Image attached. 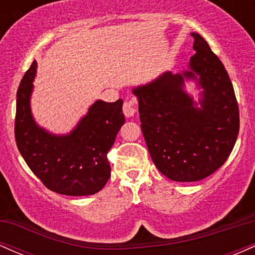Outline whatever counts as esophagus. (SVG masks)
<instances>
[{"label":"esophagus","mask_w":255,"mask_h":255,"mask_svg":"<svg viewBox=\"0 0 255 255\" xmlns=\"http://www.w3.org/2000/svg\"><path fill=\"white\" fill-rule=\"evenodd\" d=\"M136 109L134 107V104L131 102H125L124 103V114L126 118H131V116L135 115Z\"/></svg>","instance_id":"esophagus-1"}]
</instances>
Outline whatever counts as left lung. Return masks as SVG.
Listing matches in <instances>:
<instances>
[{
    "mask_svg": "<svg viewBox=\"0 0 255 255\" xmlns=\"http://www.w3.org/2000/svg\"><path fill=\"white\" fill-rule=\"evenodd\" d=\"M194 38L188 69L164 72L131 92L139 103L140 121L150 156L157 169L177 182H195L224 164L239 135L235 92L223 63L206 40ZM193 81L195 101L185 91Z\"/></svg>",
    "mask_w": 255,
    "mask_h": 255,
    "instance_id": "8db88e82",
    "label": "left lung"
}]
</instances>
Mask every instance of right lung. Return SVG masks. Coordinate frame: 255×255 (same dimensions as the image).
<instances>
[{
    "label": "right lung",
    "instance_id": "add662e5",
    "mask_svg": "<svg viewBox=\"0 0 255 255\" xmlns=\"http://www.w3.org/2000/svg\"><path fill=\"white\" fill-rule=\"evenodd\" d=\"M37 62L20 81L16 92L15 140L26 164L52 192L81 197L101 191L110 178L107 154L125 124L124 101L97 99L67 134L40 127L31 110Z\"/></svg>",
    "mask_w": 255,
    "mask_h": 255
}]
</instances>
